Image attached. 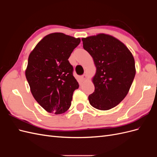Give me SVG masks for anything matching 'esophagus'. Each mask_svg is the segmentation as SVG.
Listing matches in <instances>:
<instances>
[{
    "label": "esophagus",
    "mask_w": 157,
    "mask_h": 157,
    "mask_svg": "<svg viewBox=\"0 0 157 157\" xmlns=\"http://www.w3.org/2000/svg\"><path fill=\"white\" fill-rule=\"evenodd\" d=\"M81 78H82V81H84V80H86V75H85V74H84L83 75H82Z\"/></svg>",
    "instance_id": "1"
}]
</instances>
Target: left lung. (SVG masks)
<instances>
[{
  "instance_id": "8db88e82",
  "label": "left lung",
  "mask_w": 157,
  "mask_h": 157,
  "mask_svg": "<svg viewBox=\"0 0 157 157\" xmlns=\"http://www.w3.org/2000/svg\"><path fill=\"white\" fill-rule=\"evenodd\" d=\"M82 40L97 69L93 78L95 90L88 96L89 102L99 110H109L129 91L136 75L134 58L127 47L112 36L99 34Z\"/></svg>"
}]
</instances>
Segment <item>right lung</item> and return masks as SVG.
I'll list each match as a JSON object with an SVG mask.
<instances>
[{
    "label": "right lung",
    "mask_w": 157,
    "mask_h": 157,
    "mask_svg": "<svg viewBox=\"0 0 157 157\" xmlns=\"http://www.w3.org/2000/svg\"><path fill=\"white\" fill-rule=\"evenodd\" d=\"M79 38L54 33L44 36L28 59L25 76L35 100L56 115L67 111L79 84L68 60Z\"/></svg>",
    "instance_id": "add662e5"
}]
</instances>
